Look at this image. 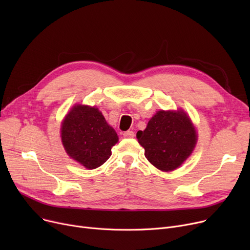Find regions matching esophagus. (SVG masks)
I'll return each instance as SVG.
<instances>
[{
	"instance_id": "34e87169",
	"label": "esophagus",
	"mask_w": 250,
	"mask_h": 250,
	"mask_svg": "<svg viewBox=\"0 0 250 250\" xmlns=\"http://www.w3.org/2000/svg\"><path fill=\"white\" fill-rule=\"evenodd\" d=\"M134 136H135V133L133 130H126V132L124 133L125 138H134Z\"/></svg>"
}]
</instances>
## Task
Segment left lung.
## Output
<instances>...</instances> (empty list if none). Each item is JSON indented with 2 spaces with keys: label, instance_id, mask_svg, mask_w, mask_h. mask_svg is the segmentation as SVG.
<instances>
[{
  "label": "left lung",
  "instance_id": "obj_1",
  "mask_svg": "<svg viewBox=\"0 0 250 250\" xmlns=\"http://www.w3.org/2000/svg\"><path fill=\"white\" fill-rule=\"evenodd\" d=\"M196 133L183 111H158L137 139L151 164L162 171H172L185 162L196 144Z\"/></svg>",
  "mask_w": 250,
  "mask_h": 250
}]
</instances>
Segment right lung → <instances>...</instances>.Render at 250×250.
I'll return each mask as SVG.
<instances>
[{"mask_svg":"<svg viewBox=\"0 0 250 250\" xmlns=\"http://www.w3.org/2000/svg\"><path fill=\"white\" fill-rule=\"evenodd\" d=\"M61 130L64 150L87 169H95L106 162L118 141L115 130L98 108L86 105L74 106Z\"/></svg>","mask_w":250,"mask_h":250,"instance_id":"add662e5","label":"right lung"}]
</instances>
